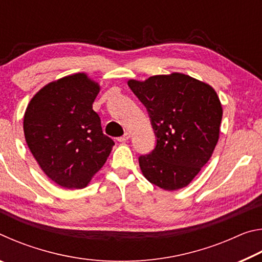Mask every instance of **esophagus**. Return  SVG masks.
Segmentation results:
<instances>
[{"label": "esophagus", "mask_w": 262, "mask_h": 262, "mask_svg": "<svg viewBox=\"0 0 262 262\" xmlns=\"http://www.w3.org/2000/svg\"><path fill=\"white\" fill-rule=\"evenodd\" d=\"M129 137H130V134L128 132H126L121 137H118V141L119 142H127L128 140H129Z\"/></svg>", "instance_id": "obj_1"}]
</instances>
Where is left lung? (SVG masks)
<instances>
[{
    "mask_svg": "<svg viewBox=\"0 0 262 262\" xmlns=\"http://www.w3.org/2000/svg\"><path fill=\"white\" fill-rule=\"evenodd\" d=\"M128 86L148 111L156 147L139 157L143 176L165 190L187 186L209 161L220 136L222 105L209 84L188 75H156Z\"/></svg>",
    "mask_w": 262,
    "mask_h": 262,
    "instance_id": "obj_1",
    "label": "left lung"
}]
</instances>
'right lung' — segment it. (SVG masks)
Instances as JSON below:
<instances>
[{
  "mask_svg": "<svg viewBox=\"0 0 262 262\" xmlns=\"http://www.w3.org/2000/svg\"><path fill=\"white\" fill-rule=\"evenodd\" d=\"M99 90L85 74H74L43 86L25 111L28 147L48 178L64 188L86 187L114 145L92 110Z\"/></svg>",
  "mask_w": 262,
  "mask_h": 262,
  "instance_id": "obj_1",
  "label": "right lung"
}]
</instances>
